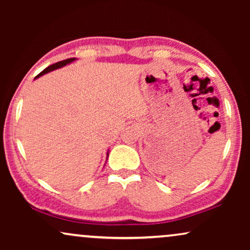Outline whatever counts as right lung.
I'll return each mask as SVG.
<instances>
[{
	"mask_svg": "<svg viewBox=\"0 0 250 250\" xmlns=\"http://www.w3.org/2000/svg\"><path fill=\"white\" fill-rule=\"evenodd\" d=\"M74 60H75V58H70V59H66V60L59 61V62H57V63H53V64H51V66H49V67H47V68H45V69H44L43 71H41V73H40V74L37 75V76H36V78H37V77H40V76H42V75H44V74L49 73V71H52V70H54V69H57V68H61V67L66 66L67 63H70V62H73Z\"/></svg>",
	"mask_w": 250,
	"mask_h": 250,
	"instance_id": "right-lung-1",
	"label": "right lung"
}]
</instances>
